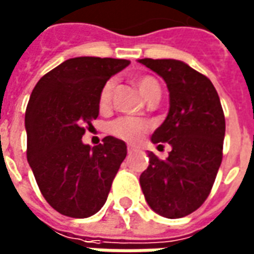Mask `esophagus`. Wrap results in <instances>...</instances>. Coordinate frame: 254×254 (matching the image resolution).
<instances>
[{"label": "esophagus", "instance_id": "34e87169", "mask_svg": "<svg viewBox=\"0 0 254 254\" xmlns=\"http://www.w3.org/2000/svg\"><path fill=\"white\" fill-rule=\"evenodd\" d=\"M132 151H134V147H132V146H127V153L130 154Z\"/></svg>", "mask_w": 254, "mask_h": 254}]
</instances>
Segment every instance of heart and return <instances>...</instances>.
I'll use <instances>...</instances> for the list:
<instances>
[{
    "label": "heart",
    "instance_id": "1",
    "mask_svg": "<svg viewBox=\"0 0 254 254\" xmlns=\"http://www.w3.org/2000/svg\"><path fill=\"white\" fill-rule=\"evenodd\" d=\"M134 83L141 93V96L147 101H154V100L158 101V98L161 96V87H160V83L157 82L156 77L150 76V75H143V76L136 77ZM114 87H115V82L107 80L98 93V108L101 113H107L111 108ZM149 129L150 124L147 121L132 118V117H122L110 124L108 132L121 140L134 143L139 140Z\"/></svg>",
    "mask_w": 254,
    "mask_h": 254
}]
</instances>
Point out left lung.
Segmentation results:
<instances>
[{"label":"left lung","instance_id":"left-lung-1","mask_svg":"<svg viewBox=\"0 0 254 254\" xmlns=\"http://www.w3.org/2000/svg\"><path fill=\"white\" fill-rule=\"evenodd\" d=\"M163 77L170 111L151 141L171 144L168 158L151 151L140 186L149 206L163 217L181 218L199 208L211 192L222 161L225 117L211 80L178 60H139Z\"/></svg>","mask_w":254,"mask_h":254}]
</instances>
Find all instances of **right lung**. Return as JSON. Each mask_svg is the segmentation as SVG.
I'll use <instances>...</instances> for the list:
<instances>
[{"mask_svg":"<svg viewBox=\"0 0 254 254\" xmlns=\"http://www.w3.org/2000/svg\"><path fill=\"white\" fill-rule=\"evenodd\" d=\"M127 60L77 57L62 62L34 86L26 108L27 163L41 194L58 213L87 218L104 206L127 157L113 136L90 147L86 127L98 117V93Z\"/></svg>","mask_w":254,"mask_h":254,"instance_id":"add662e5","label":"right lung"}]
</instances>
